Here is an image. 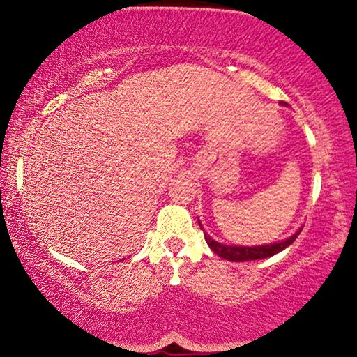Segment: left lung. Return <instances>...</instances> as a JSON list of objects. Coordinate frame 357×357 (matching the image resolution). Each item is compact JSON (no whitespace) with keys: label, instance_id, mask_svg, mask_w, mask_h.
I'll use <instances>...</instances> for the list:
<instances>
[{"label":"left lung","instance_id":"8db88e82","mask_svg":"<svg viewBox=\"0 0 357 357\" xmlns=\"http://www.w3.org/2000/svg\"><path fill=\"white\" fill-rule=\"evenodd\" d=\"M303 229H299L296 234H293L290 238L272 243V245H262V246H227L222 243L211 238L209 235L204 234L206 243H208L211 250H213L217 256H220L222 259L231 261V262H243V261H256V259H264V257H271L277 252L285 250L287 246H290L291 243L298 238V235L301 234Z\"/></svg>","mask_w":357,"mask_h":357}]
</instances>
